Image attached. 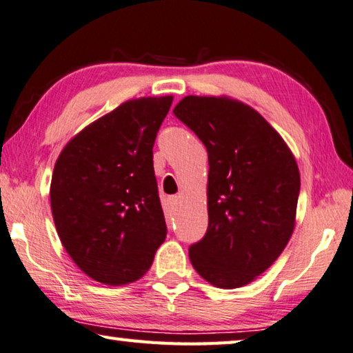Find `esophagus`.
I'll return each instance as SVG.
<instances>
[{
	"instance_id": "esophagus-1",
	"label": "esophagus",
	"mask_w": 353,
	"mask_h": 353,
	"mask_svg": "<svg viewBox=\"0 0 353 353\" xmlns=\"http://www.w3.org/2000/svg\"><path fill=\"white\" fill-rule=\"evenodd\" d=\"M178 203H180V197H178V195H173V197L169 199V205H170L172 208L176 206Z\"/></svg>"
}]
</instances>
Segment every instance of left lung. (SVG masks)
<instances>
[{
    "instance_id": "left-lung-1",
    "label": "left lung",
    "mask_w": 353,
    "mask_h": 353,
    "mask_svg": "<svg viewBox=\"0 0 353 353\" xmlns=\"http://www.w3.org/2000/svg\"><path fill=\"white\" fill-rule=\"evenodd\" d=\"M208 152V230L189 248L201 279L245 286L291 239L300 192L290 147L261 114L230 97L188 95L173 109Z\"/></svg>"
}]
</instances>
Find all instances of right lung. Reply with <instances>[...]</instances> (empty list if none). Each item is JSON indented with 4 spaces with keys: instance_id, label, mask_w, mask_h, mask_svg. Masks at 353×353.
<instances>
[{
    "instance_id": "right-lung-1",
    "label": "right lung",
    "mask_w": 353,
    "mask_h": 353,
    "mask_svg": "<svg viewBox=\"0 0 353 353\" xmlns=\"http://www.w3.org/2000/svg\"><path fill=\"white\" fill-rule=\"evenodd\" d=\"M172 100L122 103L70 139L56 161L50 186L56 231L74 264L103 285L145 275L165 239L153 145Z\"/></svg>"
}]
</instances>
